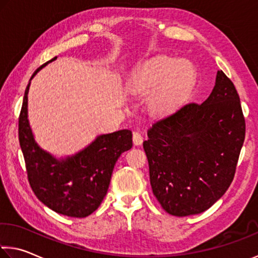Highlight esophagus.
<instances>
[{
  "label": "esophagus",
  "mask_w": 258,
  "mask_h": 258,
  "mask_svg": "<svg viewBox=\"0 0 258 258\" xmlns=\"http://www.w3.org/2000/svg\"><path fill=\"white\" fill-rule=\"evenodd\" d=\"M133 142H134V145H137V146H140L142 142H144V137H142V134L140 132L133 133Z\"/></svg>",
  "instance_id": "esophagus-1"
}]
</instances>
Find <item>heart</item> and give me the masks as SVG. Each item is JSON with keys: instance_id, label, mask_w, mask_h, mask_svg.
I'll list each match as a JSON object with an SVG mask.
<instances>
[{"instance_id": "1", "label": "heart", "mask_w": 258, "mask_h": 258, "mask_svg": "<svg viewBox=\"0 0 258 258\" xmlns=\"http://www.w3.org/2000/svg\"><path fill=\"white\" fill-rule=\"evenodd\" d=\"M193 76V68L186 60L159 56L147 62L134 79L136 88L149 92L162 86L155 99V108L166 110L180 99Z\"/></svg>"}]
</instances>
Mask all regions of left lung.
Here are the masks:
<instances>
[{
  "mask_svg": "<svg viewBox=\"0 0 258 258\" xmlns=\"http://www.w3.org/2000/svg\"><path fill=\"white\" fill-rule=\"evenodd\" d=\"M244 136L239 94L222 70L206 101L182 104L155 121L144 149L163 209L185 217L218 201L234 178Z\"/></svg>",
  "mask_w": 258,
  "mask_h": 258,
  "instance_id": "1",
  "label": "left lung"
}]
</instances>
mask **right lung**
I'll return each mask as SVG.
<instances>
[{
    "mask_svg": "<svg viewBox=\"0 0 258 258\" xmlns=\"http://www.w3.org/2000/svg\"><path fill=\"white\" fill-rule=\"evenodd\" d=\"M55 59L56 57L49 62ZM49 62L41 65L32 78ZM28 88L30 84L19 114L18 137L32 190L44 206L57 214L87 217L103 201L117 159L121 153L132 148V132L120 130L103 134L75 156L58 161L34 141L27 119Z\"/></svg>",
    "mask_w": 258,
    "mask_h": 258,
    "instance_id": "obj_1",
    "label": "right lung"
}]
</instances>
